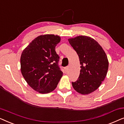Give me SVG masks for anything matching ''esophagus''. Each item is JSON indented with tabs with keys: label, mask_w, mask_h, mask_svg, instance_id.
Returning a JSON list of instances; mask_svg holds the SVG:
<instances>
[{
	"label": "esophagus",
	"mask_w": 124,
	"mask_h": 124,
	"mask_svg": "<svg viewBox=\"0 0 124 124\" xmlns=\"http://www.w3.org/2000/svg\"><path fill=\"white\" fill-rule=\"evenodd\" d=\"M65 72H68V70H69V67H65Z\"/></svg>",
	"instance_id": "1"
}]
</instances>
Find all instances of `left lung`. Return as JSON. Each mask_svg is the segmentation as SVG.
<instances>
[{"instance_id":"1","label":"left lung","mask_w":124,"mask_h":124,"mask_svg":"<svg viewBox=\"0 0 124 124\" xmlns=\"http://www.w3.org/2000/svg\"><path fill=\"white\" fill-rule=\"evenodd\" d=\"M68 41L78 55L81 65L78 78L72 82L73 87L79 94H90L106 77L109 64L107 56L101 45L90 37L80 35L69 38Z\"/></svg>"}]
</instances>
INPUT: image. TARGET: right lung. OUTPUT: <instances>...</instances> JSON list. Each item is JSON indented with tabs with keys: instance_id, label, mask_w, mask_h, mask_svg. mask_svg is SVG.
Returning <instances> with one entry per match:
<instances>
[{
	"instance_id": "obj_1",
	"label": "right lung",
	"mask_w": 124,
	"mask_h": 124,
	"mask_svg": "<svg viewBox=\"0 0 124 124\" xmlns=\"http://www.w3.org/2000/svg\"><path fill=\"white\" fill-rule=\"evenodd\" d=\"M60 40L58 35H39L22 52L21 73L29 85L41 94L54 90L62 76L58 65L60 57L55 51Z\"/></svg>"
}]
</instances>
